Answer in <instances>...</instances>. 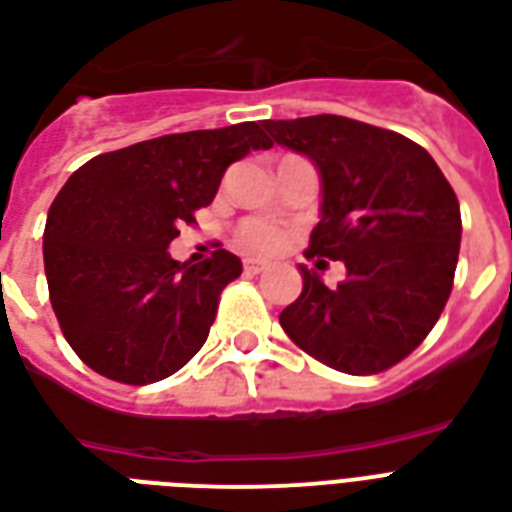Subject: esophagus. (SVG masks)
I'll return each mask as SVG.
<instances>
[{
	"mask_svg": "<svg viewBox=\"0 0 512 512\" xmlns=\"http://www.w3.org/2000/svg\"><path fill=\"white\" fill-rule=\"evenodd\" d=\"M269 264L267 261H259V259H245L243 269H245V275H259V272H264Z\"/></svg>",
	"mask_w": 512,
	"mask_h": 512,
	"instance_id": "1",
	"label": "esophagus"
}]
</instances>
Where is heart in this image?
I'll return each mask as SVG.
<instances>
[{"instance_id": "1", "label": "heart", "mask_w": 512, "mask_h": 512, "mask_svg": "<svg viewBox=\"0 0 512 512\" xmlns=\"http://www.w3.org/2000/svg\"><path fill=\"white\" fill-rule=\"evenodd\" d=\"M285 240L283 229L267 221H248L240 227V245L248 251H275Z\"/></svg>"}]
</instances>
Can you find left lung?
<instances>
[{
    "label": "left lung",
    "instance_id": "1",
    "mask_svg": "<svg viewBox=\"0 0 512 512\" xmlns=\"http://www.w3.org/2000/svg\"><path fill=\"white\" fill-rule=\"evenodd\" d=\"M264 130L320 173L307 256L347 267L336 288L299 267L304 288L280 326L336 371H387L425 342L449 301L462 240L457 194L427 149L395 130L336 114L264 120Z\"/></svg>",
    "mask_w": 512,
    "mask_h": 512
}]
</instances>
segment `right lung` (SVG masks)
<instances>
[{"label": "right lung", "instance_id": "right-lung-1", "mask_svg": "<svg viewBox=\"0 0 512 512\" xmlns=\"http://www.w3.org/2000/svg\"><path fill=\"white\" fill-rule=\"evenodd\" d=\"M269 146L259 122H240L141 141L71 173L47 213L42 251L55 318L85 366L152 384L197 355L243 264L224 248L181 264L168 245L211 205L232 162Z\"/></svg>", "mask_w": 512, "mask_h": 512}]
</instances>
